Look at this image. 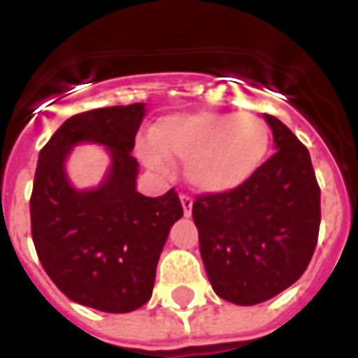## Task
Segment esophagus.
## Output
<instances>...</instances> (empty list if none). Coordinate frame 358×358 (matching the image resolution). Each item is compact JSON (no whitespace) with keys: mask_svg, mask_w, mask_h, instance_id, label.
<instances>
[{"mask_svg":"<svg viewBox=\"0 0 358 358\" xmlns=\"http://www.w3.org/2000/svg\"><path fill=\"white\" fill-rule=\"evenodd\" d=\"M180 201H182V207H184V215L189 217V215H192V207H194V199H192L189 195L182 194L180 195Z\"/></svg>","mask_w":358,"mask_h":358,"instance_id":"obj_1","label":"esophagus"}]
</instances>
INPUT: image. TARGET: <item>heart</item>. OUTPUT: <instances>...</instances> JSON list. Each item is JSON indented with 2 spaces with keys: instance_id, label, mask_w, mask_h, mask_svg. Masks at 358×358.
Listing matches in <instances>:
<instances>
[{
  "instance_id": "obj_1",
  "label": "heart",
  "mask_w": 358,
  "mask_h": 358,
  "mask_svg": "<svg viewBox=\"0 0 358 358\" xmlns=\"http://www.w3.org/2000/svg\"><path fill=\"white\" fill-rule=\"evenodd\" d=\"M272 132L251 113H189L161 118L153 140L140 143L141 159L166 171L171 159L186 161L189 184L205 194H226L243 186L263 166Z\"/></svg>"
}]
</instances>
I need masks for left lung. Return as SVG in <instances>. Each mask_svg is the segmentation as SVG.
Wrapping results in <instances>:
<instances>
[{
	"mask_svg": "<svg viewBox=\"0 0 358 358\" xmlns=\"http://www.w3.org/2000/svg\"><path fill=\"white\" fill-rule=\"evenodd\" d=\"M276 153L243 186L195 197L192 217L213 289L236 305H257L307 270L320 228V187L308 149L264 115Z\"/></svg>",
	"mask_w": 358,
	"mask_h": 358,
	"instance_id": "1",
	"label": "left lung"
}]
</instances>
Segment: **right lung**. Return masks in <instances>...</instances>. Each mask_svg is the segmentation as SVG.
Returning <instances> with one entry per match:
<instances>
[{"mask_svg": "<svg viewBox=\"0 0 358 358\" xmlns=\"http://www.w3.org/2000/svg\"><path fill=\"white\" fill-rule=\"evenodd\" d=\"M143 103L74 115L40 151L30 197L36 253L48 276L74 303L130 313L153 292L159 257L184 209L174 187L161 197L136 189V134ZM80 141L110 149L111 169L95 190H74L64 159Z\"/></svg>", "mask_w": 358, "mask_h": 358, "instance_id": "right-lung-1", "label": "right lung"}]
</instances>
